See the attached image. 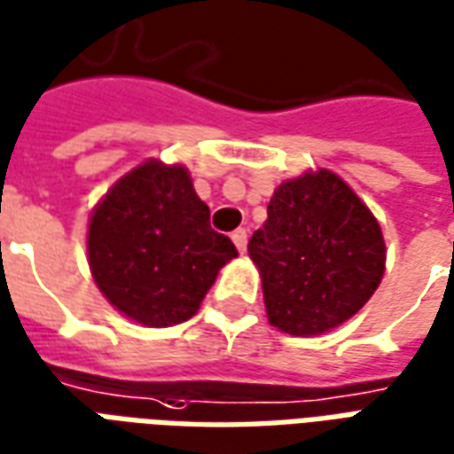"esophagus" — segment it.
I'll list each match as a JSON object with an SVG mask.
<instances>
[{"label": "esophagus", "mask_w": 454, "mask_h": 454, "mask_svg": "<svg viewBox=\"0 0 454 454\" xmlns=\"http://www.w3.org/2000/svg\"><path fill=\"white\" fill-rule=\"evenodd\" d=\"M233 243H236L238 253H246L247 247V231L246 228H238V231H233Z\"/></svg>", "instance_id": "1"}]
</instances>
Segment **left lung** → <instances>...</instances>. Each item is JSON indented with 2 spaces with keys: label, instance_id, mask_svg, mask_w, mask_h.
Instances as JSON below:
<instances>
[{
  "label": "left lung",
  "instance_id": "obj_1",
  "mask_svg": "<svg viewBox=\"0 0 454 454\" xmlns=\"http://www.w3.org/2000/svg\"><path fill=\"white\" fill-rule=\"evenodd\" d=\"M247 253L262 277L270 324L289 335L345 324L380 286L387 260L377 218L328 169L277 187Z\"/></svg>",
  "mask_w": 454,
  "mask_h": 454
}]
</instances>
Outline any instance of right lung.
<instances>
[{
  "mask_svg": "<svg viewBox=\"0 0 454 454\" xmlns=\"http://www.w3.org/2000/svg\"><path fill=\"white\" fill-rule=\"evenodd\" d=\"M87 253L97 286L143 325H175L197 314L218 270L238 255L208 223L187 169L158 160L119 179L90 221Z\"/></svg>",
  "mask_w": 454,
  "mask_h": 454,
  "instance_id": "right-lung-1",
  "label": "right lung"
}]
</instances>
